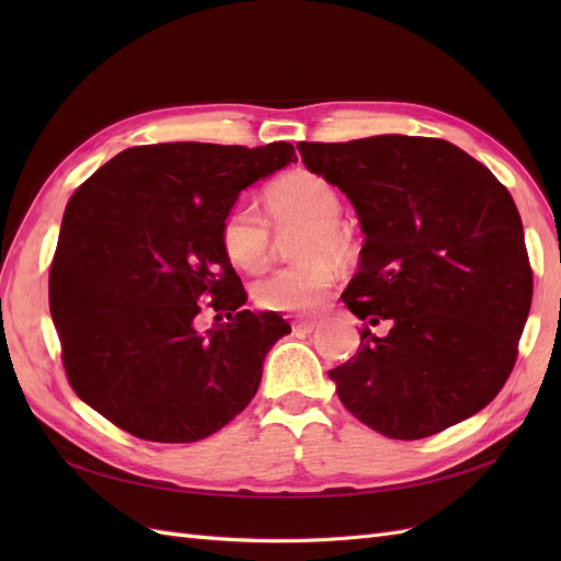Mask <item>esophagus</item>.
<instances>
[{"mask_svg": "<svg viewBox=\"0 0 561 561\" xmlns=\"http://www.w3.org/2000/svg\"><path fill=\"white\" fill-rule=\"evenodd\" d=\"M316 328H318V322H313V320H297V322H293V334L295 336H307Z\"/></svg>", "mask_w": 561, "mask_h": 561, "instance_id": "34e87169", "label": "esophagus"}]
</instances>
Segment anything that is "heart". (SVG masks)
Returning <instances> with one entry per match:
<instances>
[{
  "instance_id": "1",
  "label": "heart",
  "mask_w": 561,
  "mask_h": 561,
  "mask_svg": "<svg viewBox=\"0 0 561 561\" xmlns=\"http://www.w3.org/2000/svg\"><path fill=\"white\" fill-rule=\"evenodd\" d=\"M264 210L276 229L304 225L297 239V264L283 266L254 285L252 297L266 311L313 313L325 301L336 278L334 260L351 257V243L339 227L342 198L334 184L311 171H293L274 180L264 192ZM219 243L227 260L241 271H260L271 257V233L260 213L236 203L219 225Z\"/></svg>"
}]
</instances>
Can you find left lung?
<instances>
[{
	"instance_id": "obj_1",
	"label": "left lung",
	"mask_w": 561,
	"mask_h": 561,
	"mask_svg": "<svg viewBox=\"0 0 561 561\" xmlns=\"http://www.w3.org/2000/svg\"><path fill=\"white\" fill-rule=\"evenodd\" d=\"M304 165L353 203L365 245L342 299L360 348L330 369L365 426L421 439L478 414L517 358L531 266L511 192L447 140L299 142ZM391 322L388 335L368 328Z\"/></svg>"
}]
</instances>
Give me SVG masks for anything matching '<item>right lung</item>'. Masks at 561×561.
Segmentation results:
<instances>
[{
    "mask_svg": "<svg viewBox=\"0 0 561 561\" xmlns=\"http://www.w3.org/2000/svg\"><path fill=\"white\" fill-rule=\"evenodd\" d=\"M295 161L290 142L145 145L72 194L48 276L50 318L67 379L114 426L196 443L257 393L266 353L290 325L243 309L219 225L243 190ZM203 296L218 311L206 335L195 330Z\"/></svg>",
    "mask_w": 561,
    "mask_h": 561,
    "instance_id": "add662e5",
    "label": "right lung"
}]
</instances>
